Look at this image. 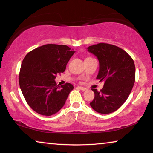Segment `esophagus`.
<instances>
[{
	"label": "esophagus",
	"instance_id": "34e87169",
	"mask_svg": "<svg viewBox=\"0 0 153 153\" xmlns=\"http://www.w3.org/2000/svg\"><path fill=\"white\" fill-rule=\"evenodd\" d=\"M77 88H79L80 90H82V91H84V90H86V88L84 87H82V86H77Z\"/></svg>",
	"mask_w": 153,
	"mask_h": 153
}]
</instances>
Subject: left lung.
<instances>
[{
    "mask_svg": "<svg viewBox=\"0 0 153 153\" xmlns=\"http://www.w3.org/2000/svg\"><path fill=\"white\" fill-rule=\"evenodd\" d=\"M88 51L99 61L97 79L105 82L100 91L92 88L94 98L90 105L99 113H113L125 102L132 90L136 76L134 60L122 48L107 43L90 46Z\"/></svg>",
    "mask_w": 153,
    "mask_h": 153,
    "instance_id": "8db88e82",
    "label": "left lung"
}]
</instances>
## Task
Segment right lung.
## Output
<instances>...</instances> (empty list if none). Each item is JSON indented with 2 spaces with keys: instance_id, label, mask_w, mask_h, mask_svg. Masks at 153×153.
I'll use <instances>...</instances> for the list:
<instances>
[{
  "instance_id": "1",
  "label": "right lung",
  "mask_w": 153,
  "mask_h": 153,
  "mask_svg": "<svg viewBox=\"0 0 153 153\" xmlns=\"http://www.w3.org/2000/svg\"><path fill=\"white\" fill-rule=\"evenodd\" d=\"M74 53L66 45L48 44L25 55L19 75V86L27 103L36 113L50 116L63 107L74 86L66 83L60 87L55 79L65 70Z\"/></svg>"
}]
</instances>
